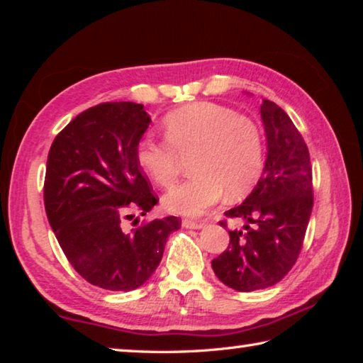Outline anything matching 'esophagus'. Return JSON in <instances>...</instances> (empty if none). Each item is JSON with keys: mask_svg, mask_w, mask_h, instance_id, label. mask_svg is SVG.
Returning <instances> with one entry per match:
<instances>
[{"mask_svg": "<svg viewBox=\"0 0 363 363\" xmlns=\"http://www.w3.org/2000/svg\"><path fill=\"white\" fill-rule=\"evenodd\" d=\"M182 225L186 227V229H200V227H203V224L196 223L194 219H182Z\"/></svg>", "mask_w": 363, "mask_h": 363, "instance_id": "esophagus-1", "label": "esophagus"}]
</instances>
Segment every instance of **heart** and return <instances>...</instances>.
Masks as SVG:
<instances>
[{
    "mask_svg": "<svg viewBox=\"0 0 363 363\" xmlns=\"http://www.w3.org/2000/svg\"><path fill=\"white\" fill-rule=\"evenodd\" d=\"M164 140L144 138L136 158L162 189L174 186L182 160L190 158L192 176L164 196L168 211L200 216L227 195L238 199L259 179L264 167V138L247 115L213 102H195L164 115Z\"/></svg>",
    "mask_w": 363,
    "mask_h": 363,
    "instance_id": "1",
    "label": "heart"
}]
</instances>
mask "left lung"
<instances>
[{
  "label": "left lung",
  "instance_id": "left-lung-1",
  "mask_svg": "<svg viewBox=\"0 0 363 363\" xmlns=\"http://www.w3.org/2000/svg\"><path fill=\"white\" fill-rule=\"evenodd\" d=\"M261 118L266 167L247 200L224 213L245 225L229 230V247L211 261L216 277L237 291L269 288L290 272L314 206L312 164L301 133L275 102H262ZM220 225L227 227L225 220Z\"/></svg>",
  "mask_w": 363,
  "mask_h": 363
}]
</instances>
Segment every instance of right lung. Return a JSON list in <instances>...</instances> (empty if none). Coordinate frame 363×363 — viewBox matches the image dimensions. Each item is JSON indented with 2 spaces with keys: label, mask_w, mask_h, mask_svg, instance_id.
Listing matches in <instances>:
<instances>
[{
  "label": "right lung",
  "mask_w": 363,
  "mask_h": 363,
  "mask_svg": "<svg viewBox=\"0 0 363 363\" xmlns=\"http://www.w3.org/2000/svg\"><path fill=\"white\" fill-rule=\"evenodd\" d=\"M144 106L104 102L75 116L48 153L45 208L49 224L73 269L112 291L144 285L162 261L181 219L168 216L125 229L157 205L136 147L149 128Z\"/></svg>",
  "instance_id": "right-lung-1"
}]
</instances>
